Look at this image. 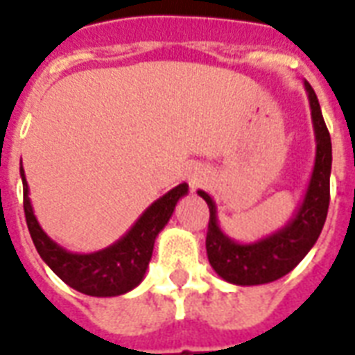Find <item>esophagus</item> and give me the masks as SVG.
Here are the masks:
<instances>
[{"label": "esophagus", "mask_w": 355, "mask_h": 355, "mask_svg": "<svg viewBox=\"0 0 355 355\" xmlns=\"http://www.w3.org/2000/svg\"><path fill=\"white\" fill-rule=\"evenodd\" d=\"M203 175H205V174H203V171H199V168H196V171L189 175L190 183H192V184L203 183Z\"/></svg>", "instance_id": "34e87169"}]
</instances>
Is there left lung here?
<instances>
[{
  "instance_id": "left-lung-1",
  "label": "left lung",
  "mask_w": 355,
  "mask_h": 355,
  "mask_svg": "<svg viewBox=\"0 0 355 355\" xmlns=\"http://www.w3.org/2000/svg\"><path fill=\"white\" fill-rule=\"evenodd\" d=\"M304 90L309 94L312 110L315 161L303 203L288 225L256 243H236L219 227L214 199L203 190H198V194L207 201L210 210L207 256L216 274L232 285H265L286 276L309 254L323 230L330 203L332 141L329 128L324 125L318 96L309 81H304Z\"/></svg>"
}]
</instances>
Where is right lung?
I'll list each match as a JSON object with an SVG mask.
<instances>
[{
    "label": "right lung",
    "mask_w": 355,
    "mask_h": 355,
    "mask_svg": "<svg viewBox=\"0 0 355 355\" xmlns=\"http://www.w3.org/2000/svg\"><path fill=\"white\" fill-rule=\"evenodd\" d=\"M23 181V209L26 227L41 259L52 272L81 294L94 297H114L136 288L145 277L150 263L154 241L172 218L175 205L189 192V184L181 183L168 190L139 216L134 227L121 239L92 254H74L65 250L43 232L37 223L31 198L25 171H19Z\"/></svg>",
    "instance_id": "add662e5"
}]
</instances>
